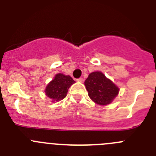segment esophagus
Returning <instances> with one entry per match:
<instances>
[{
  "mask_svg": "<svg viewBox=\"0 0 156 156\" xmlns=\"http://www.w3.org/2000/svg\"><path fill=\"white\" fill-rule=\"evenodd\" d=\"M76 80L78 81V82H80V83L83 82V78H79V79H77Z\"/></svg>",
  "mask_w": 156,
  "mask_h": 156,
  "instance_id": "esophagus-1",
  "label": "esophagus"
}]
</instances>
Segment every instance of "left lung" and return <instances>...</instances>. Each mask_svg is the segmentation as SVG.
Returning <instances> with one entry per match:
<instances>
[{
    "label": "left lung",
    "mask_w": 156,
    "mask_h": 156,
    "mask_svg": "<svg viewBox=\"0 0 156 156\" xmlns=\"http://www.w3.org/2000/svg\"><path fill=\"white\" fill-rule=\"evenodd\" d=\"M84 85L90 98L99 105H109L119 94V88L101 72L89 74Z\"/></svg>",
    "instance_id": "left-lung-1"
}]
</instances>
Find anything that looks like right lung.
<instances>
[{"instance_id":"obj_1","label":"right lung","mask_w":156,"mask_h":156,"mask_svg":"<svg viewBox=\"0 0 156 156\" xmlns=\"http://www.w3.org/2000/svg\"><path fill=\"white\" fill-rule=\"evenodd\" d=\"M75 83L70 76L58 73L45 88V94L51 101H59L66 97L69 88Z\"/></svg>"}]
</instances>
